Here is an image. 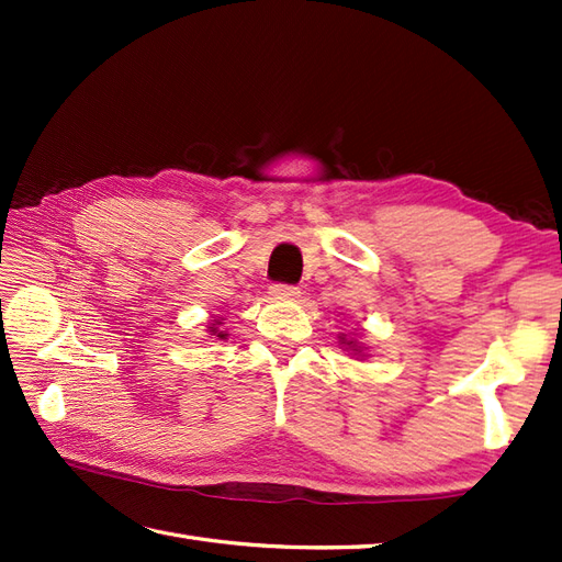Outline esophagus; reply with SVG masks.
Listing matches in <instances>:
<instances>
[{"label":"esophagus","instance_id":"1","mask_svg":"<svg viewBox=\"0 0 562 562\" xmlns=\"http://www.w3.org/2000/svg\"><path fill=\"white\" fill-rule=\"evenodd\" d=\"M270 294L274 296V300H294L296 294H300V290L294 288V284H282V282H274L270 288Z\"/></svg>","mask_w":562,"mask_h":562}]
</instances>
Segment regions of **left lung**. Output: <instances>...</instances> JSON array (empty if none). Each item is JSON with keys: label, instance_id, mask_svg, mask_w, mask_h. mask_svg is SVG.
Here are the masks:
<instances>
[{"label": "left lung", "instance_id": "1", "mask_svg": "<svg viewBox=\"0 0 562 562\" xmlns=\"http://www.w3.org/2000/svg\"><path fill=\"white\" fill-rule=\"evenodd\" d=\"M348 345H352V342H348Z\"/></svg>", "mask_w": 562, "mask_h": 562}]
</instances>
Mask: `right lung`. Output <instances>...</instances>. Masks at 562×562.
Listing matches in <instances>:
<instances>
[{
  "label": "right lung",
  "mask_w": 562,
  "mask_h": 562,
  "mask_svg": "<svg viewBox=\"0 0 562 562\" xmlns=\"http://www.w3.org/2000/svg\"><path fill=\"white\" fill-rule=\"evenodd\" d=\"M214 333H217V321H214V324H212V336H214ZM224 336H226V333H222V330L217 333V338H224Z\"/></svg>",
  "instance_id": "right-lung-1"
}]
</instances>
